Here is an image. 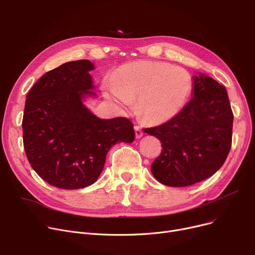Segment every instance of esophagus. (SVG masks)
Returning <instances> with one entry per match:
<instances>
[{"label": "esophagus", "mask_w": 255, "mask_h": 255, "mask_svg": "<svg viewBox=\"0 0 255 255\" xmlns=\"http://www.w3.org/2000/svg\"><path fill=\"white\" fill-rule=\"evenodd\" d=\"M134 129H135V136H136V138H140L142 136V134H143L142 130L140 129V127L138 125H135Z\"/></svg>", "instance_id": "34e87169"}]
</instances>
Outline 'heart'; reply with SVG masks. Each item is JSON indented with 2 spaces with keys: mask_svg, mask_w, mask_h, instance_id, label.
I'll return each mask as SVG.
<instances>
[{
  "mask_svg": "<svg viewBox=\"0 0 255 255\" xmlns=\"http://www.w3.org/2000/svg\"><path fill=\"white\" fill-rule=\"evenodd\" d=\"M106 83L105 94L127 106L137 100L139 114L151 123H163L177 116L192 90L188 71L162 62L139 61L123 66Z\"/></svg>",
  "mask_w": 255,
  "mask_h": 255,
  "instance_id": "b5f03b06",
  "label": "heart"
}]
</instances>
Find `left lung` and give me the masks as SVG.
I'll return each mask as SVG.
<instances>
[{
	"mask_svg": "<svg viewBox=\"0 0 255 255\" xmlns=\"http://www.w3.org/2000/svg\"><path fill=\"white\" fill-rule=\"evenodd\" d=\"M234 114L224 86L204 74L194 76L193 97L167 122L144 132L162 151L151 165L157 181L186 187L213 176L232 148Z\"/></svg>",
	"mask_w": 255,
	"mask_h": 255,
	"instance_id": "8db88e82",
	"label": "left lung"
}]
</instances>
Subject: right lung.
<instances>
[{
    "label": "right lung",
    "instance_id": "right-lung-1",
    "mask_svg": "<svg viewBox=\"0 0 255 255\" xmlns=\"http://www.w3.org/2000/svg\"><path fill=\"white\" fill-rule=\"evenodd\" d=\"M93 69L88 60L65 63L40 77L26 95L22 118L26 158L40 178L61 189L95 183L112 146L134 139L129 119L102 120L84 106V97L95 94L89 91Z\"/></svg>",
    "mask_w": 255,
    "mask_h": 255
}]
</instances>
